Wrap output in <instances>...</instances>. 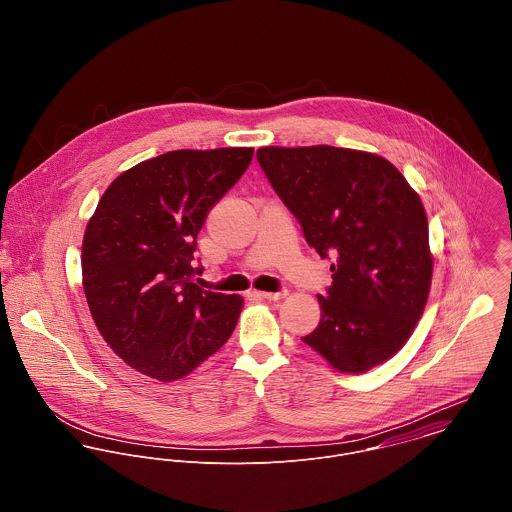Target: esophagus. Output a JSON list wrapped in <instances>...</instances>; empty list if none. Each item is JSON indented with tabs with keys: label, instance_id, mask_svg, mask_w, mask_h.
Here are the masks:
<instances>
[{
	"label": "esophagus",
	"instance_id": "obj_1",
	"mask_svg": "<svg viewBox=\"0 0 512 512\" xmlns=\"http://www.w3.org/2000/svg\"><path fill=\"white\" fill-rule=\"evenodd\" d=\"M256 297H260V299H268V301H278V299H282V297H286V292L284 290H280V292H254Z\"/></svg>",
	"mask_w": 512,
	"mask_h": 512
}]
</instances>
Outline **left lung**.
Here are the masks:
<instances>
[{
  "label": "left lung",
  "mask_w": 512,
  "mask_h": 512,
  "mask_svg": "<svg viewBox=\"0 0 512 512\" xmlns=\"http://www.w3.org/2000/svg\"><path fill=\"white\" fill-rule=\"evenodd\" d=\"M258 163L309 246L333 260L321 319L301 341L343 372L390 359L432 284L420 197L384 157L343 147H262Z\"/></svg>",
  "instance_id": "8db88e82"
}]
</instances>
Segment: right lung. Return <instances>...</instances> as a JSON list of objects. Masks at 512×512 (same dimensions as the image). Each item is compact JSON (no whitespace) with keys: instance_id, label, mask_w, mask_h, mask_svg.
Instances as JSON below:
<instances>
[{"instance_id":"obj_1","label":"right lung","mask_w":512,"mask_h":512,"mask_svg":"<svg viewBox=\"0 0 512 512\" xmlns=\"http://www.w3.org/2000/svg\"><path fill=\"white\" fill-rule=\"evenodd\" d=\"M252 147L179 149L138 163L102 195L82 242V286L104 341L138 372L183 378L232 335L240 295L193 276L207 215L252 161Z\"/></svg>"}]
</instances>
